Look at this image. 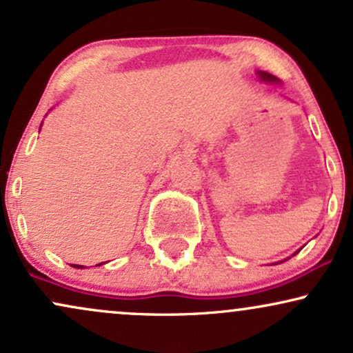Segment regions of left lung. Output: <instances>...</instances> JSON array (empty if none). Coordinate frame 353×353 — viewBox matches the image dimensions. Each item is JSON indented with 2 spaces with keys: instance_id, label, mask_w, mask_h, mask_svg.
<instances>
[{
  "instance_id": "8db88e82",
  "label": "left lung",
  "mask_w": 353,
  "mask_h": 353,
  "mask_svg": "<svg viewBox=\"0 0 353 353\" xmlns=\"http://www.w3.org/2000/svg\"><path fill=\"white\" fill-rule=\"evenodd\" d=\"M256 75H259L260 80H262V81H267V83H280V80H278L276 77H273L272 73H267V72L259 70V72H256Z\"/></svg>"
}]
</instances>
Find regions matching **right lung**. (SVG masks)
I'll list each match as a JSON object with an SVG mask.
<instances>
[{
	"label": "right lung",
	"instance_id": "1",
	"mask_svg": "<svg viewBox=\"0 0 353 353\" xmlns=\"http://www.w3.org/2000/svg\"><path fill=\"white\" fill-rule=\"evenodd\" d=\"M98 265H103V263H98ZM97 265V267H98ZM72 267H75V268H83V265H72Z\"/></svg>",
	"mask_w": 353,
	"mask_h": 353
}]
</instances>
